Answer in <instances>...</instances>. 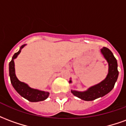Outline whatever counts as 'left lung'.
Wrapping results in <instances>:
<instances>
[{
    "label": "left lung",
    "instance_id": "obj_1",
    "mask_svg": "<svg viewBox=\"0 0 126 126\" xmlns=\"http://www.w3.org/2000/svg\"><path fill=\"white\" fill-rule=\"evenodd\" d=\"M100 52L108 63V74L104 80L97 84L91 86L86 91L79 92L71 90V93L74 96L82 100L86 101L93 100L108 94L114 88L117 79L119 71L117 70V62L113 54L106 47L101 48ZM69 83H71V80H69Z\"/></svg>",
    "mask_w": 126,
    "mask_h": 126
}]
</instances>
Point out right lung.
Returning a JSON list of instances; mask_svg holds the SVG:
<instances>
[{
  "instance_id": "add662e5",
  "label": "right lung",
  "mask_w": 126,
  "mask_h": 126,
  "mask_svg": "<svg viewBox=\"0 0 126 126\" xmlns=\"http://www.w3.org/2000/svg\"><path fill=\"white\" fill-rule=\"evenodd\" d=\"M26 46L23 44L20 47V49L17 52H15L13 56L12 59L9 63V76L11 82L15 90L22 97L25 98L30 102H39L47 99L49 96L48 92L42 91V90L33 89L29 86L28 85L19 81L15 75V63L14 59L17 57L18 55L21 52V50Z\"/></svg>"
}]
</instances>
